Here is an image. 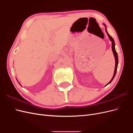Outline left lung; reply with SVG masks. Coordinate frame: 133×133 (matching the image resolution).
<instances>
[{"label": "left lung", "instance_id": "8db88e82", "mask_svg": "<svg viewBox=\"0 0 133 133\" xmlns=\"http://www.w3.org/2000/svg\"><path fill=\"white\" fill-rule=\"evenodd\" d=\"M106 27V26H105ZM105 31H106V33H107V34H108V37L109 38V39H110V41H111V47H112V51H113V53H114V57H115V70H114V75H113V76H112V79H111V80H110V82L107 85H108L109 84H110L111 82H112V80H113V79L114 78V77H115V74H116V70H117V68H118V54H117V53H116V50H115V42H114V39H113V38H112L111 36L108 34V31H107V29L105 28Z\"/></svg>", "mask_w": 133, "mask_h": 133}]
</instances>
